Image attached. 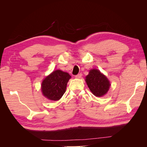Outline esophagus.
<instances>
[{"mask_svg": "<svg viewBox=\"0 0 147 147\" xmlns=\"http://www.w3.org/2000/svg\"><path fill=\"white\" fill-rule=\"evenodd\" d=\"M82 74H78V75H75V78H80L82 77Z\"/></svg>", "mask_w": 147, "mask_h": 147, "instance_id": "esophagus-1", "label": "esophagus"}]
</instances>
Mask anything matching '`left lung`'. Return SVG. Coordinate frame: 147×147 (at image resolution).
I'll return each mask as SVG.
<instances>
[{
    "label": "left lung",
    "instance_id": "obj_1",
    "mask_svg": "<svg viewBox=\"0 0 147 147\" xmlns=\"http://www.w3.org/2000/svg\"><path fill=\"white\" fill-rule=\"evenodd\" d=\"M85 81L90 91L96 97H102L106 94L111 85L106 76L96 69L90 70Z\"/></svg>",
    "mask_w": 147,
    "mask_h": 147
}]
</instances>
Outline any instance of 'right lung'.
<instances>
[{"mask_svg":"<svg viewBox=\"0 0 147 147\" xmlns=\"http://www.w3.org/2000/svg\"><path fill=\"white\" fill-rule=\"evenodd\" d=\"M71 76L67 72L61 70L53 71L42 83L43 95L49 100H59L65 92L67 84Z\"/></svg>","mask_w":147,"mask_h":147,"instance_id":"1","label":"right lung"}]
</instances>
